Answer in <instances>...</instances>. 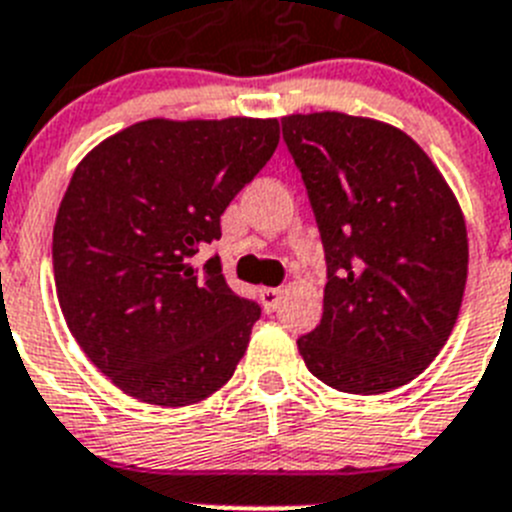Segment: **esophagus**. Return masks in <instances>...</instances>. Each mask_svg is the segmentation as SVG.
Here are the masks:
<instances>
[{
  "mask_svg": "<svg viewBox=\"0 0 512 512\" xmlns=\"http://www.w3.org/2000/svg\"><path fill=\"white\" fill-rule=\"evenodd\" d=\"M284 297V289L279 287H264L261 289V305H264L266 312H274L279 307V302H282Z\"/></svg>",
  "mask_w": 512,
  "mask_h": 512,
  "instance_id": "1",
  "label": "esophagus"
}]
</instances>
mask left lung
I'll list each match as a JSON object with an SVG mask.
<instances>
[{"mask_svg":"<svg viewBox=\"0 0 512 512\" xmlns=\"http://www.w3.org/2000/svg\"><path fill=\"white\" fill-rule=\"evenodd\" d=\"M328 264L323 318L297 341L320 382L382 395L449 341L467 284V223L428 153L395 125L343 112L282 117Z\"/></svg>","mask_w":512,"mask_h":512,"instance_id":"8db88e82","label":"left lung"}]
</instances>
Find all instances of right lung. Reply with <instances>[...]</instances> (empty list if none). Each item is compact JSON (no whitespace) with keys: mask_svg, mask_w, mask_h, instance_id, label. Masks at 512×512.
Returning a JSON list of instances; mask_svg holds the SVG:
<instances>
[{"mask_svg":"<svg viewBox=\"0 0 512 512\" xmlns=\"http://www.w3.org/2000/svg\"><path fill=\"white\" fill-rule=\"evenodd\" d=\"M279 120L135 122L81 158L53 225V274L71 336L125 395L158 408L205 400L246 354L256 302L220 259V215L277 151Z\"/></svg>","mask_w":512,"mask_h":512,"instance_id":"1","label":"right lung"}]
</instances>
